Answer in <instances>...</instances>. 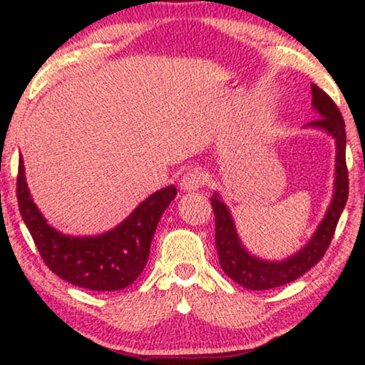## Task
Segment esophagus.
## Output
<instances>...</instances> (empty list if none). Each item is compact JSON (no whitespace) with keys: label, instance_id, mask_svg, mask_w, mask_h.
<instances>
[{"label":"esophagus","instance_id":"1","mask_svg":"<svg viewBox=\"0 0 365 365\" xmlns=\"http://www.w3.org/2000/svg\"><path fill=\"white\" fill-rule=\"evenodd\" d=\"M201 186H202V178H201V174H199L197 171L186 173L181 178V181H179V187H181L182 191H186V192L197 191V189L201 187Z\"/></svg>","mask_w":365,"mask_h":365}]
</instances>
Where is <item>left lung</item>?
<instances>
[{
  "label": "left lung",
  "mask_w": 365,
  "mask_h": 365,
  "mask_svg": "<svg viewBox=\"0 0 365 365\" xmlns=\"http://www.w3.org/2000/svg\"><path fill=\"white\" fill-rule=\"evenodd\" d=\"M312 108L319 113V119L306 124L307 129H319L329 134L336 141V173H334V194L329 204L327 212L319 224L316 232L309 239L306 246L299 249L296 254L281 261H267L254 256L244 247L236 231L232 214L222 202L219 192L211 196L214 217H216V247L219 254V264L222 271L239 286L251 291H266V289L279 287L289 284L306 274L309 269L316 266L326 254L331 239L336 231L339 217L346 207L349 196V179L346 166V124L336 103L317 88L311 84Z\"/></svg>",
  "instance_id": "1"
}]
</instances>
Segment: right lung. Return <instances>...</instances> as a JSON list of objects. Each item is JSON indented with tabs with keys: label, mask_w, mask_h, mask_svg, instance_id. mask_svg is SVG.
Instances as JSON below:
<instances>
[{
	"label": "right lung",
	"mask_w": 365,
	"mask_h": 365,
	"mask_svg": "<svg viewBox=\"0 0 365 365\" xmlns=\"http://www.w3.org/2000/svg\"><path fill=\"white\" fill-rule=\"evenodd\" d=\"M176 194L171 184L144 199L111 231L69 236L49 226L28 189L23 158L18 164L19 212L44 264L66 282L89 291H119L136 281L148 262L159 219Z\"/></svg>",
	"instance_id": "obj_1"
}]
</instances>
